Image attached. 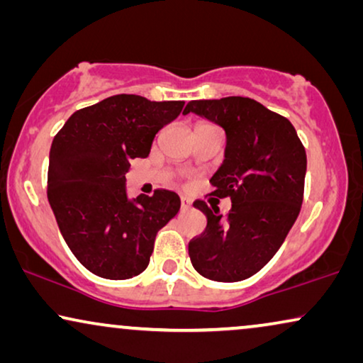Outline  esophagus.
I'll list each match as a JSON object with an SVG mask.
<instances>
[{"label":"esophagus","mask_w":363,"mask_h":363,"mask_svg":"<svg viewBox=\"0 0 363 363\" xmlns=\"http://www.w3.org/2000/svg\"><path fill=\"white\" fill-rule=\"evenodd\" d=\"M191 208V200L188 196H182V210L186 211Z\"/></svg>","instance_id":"1"}]
</instances>
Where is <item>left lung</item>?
<instances>
[{
    "instance_id": "1",
    "label": "left lung",
    "mask_w": 363,
    "mask_h": 363,
    "mask_svg": "<svg viewBox=\"0 0 363 363\" xmlns=\"http://www.w3.org/2000/svg\"><path fill=\"white\" fill-rule=\"evenodd\" d=\"M195 112L226 132L223 165L211 177L213 196L231 198L226 216L196 200L206 228L188 245L203 277L236 282L256 274L276 255L294 225L304 198L306 148L292 123L250 97L191 101Z\"/></svg>"
}]
</instances>
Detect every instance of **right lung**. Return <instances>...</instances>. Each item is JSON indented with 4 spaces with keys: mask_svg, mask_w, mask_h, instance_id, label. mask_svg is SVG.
<instances>
[{
    "mask_svg": "<svg viewBox=\"0 0 363 363\" xmlns=\"http://www.w3.org/2000/svg\"><path fill=\"white\" fill-rule=\"evenodd\" d=\"M183 106L118 94L74 112L54 137L48 200L69 250L92 274L121 281L145 271L157 233L180 210L177 193L162 188L128 200L125 173Z\"/></svg>",
    "mask_w": 363,
    "mask_h": 363,
    "instance_id": "obj_1",
    "label": "right lung"
}]
</instances>
